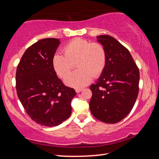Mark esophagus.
<instances>
[{"label":"esophagus","instance_id":"34e87169","mask_svg":"<svg viewBox=\"0 0 159 159\" xmlns=\"http://www.w3.org/2000/svg\"><path fill=\"white\" fill-rule=\"evenodd\" d=\"M75 90H76V92L77 93H79L81 92V91L83 90V89H82V88H76V89Z\"/></svg>","mask_w":159,"mask_h":159}]
</instances>
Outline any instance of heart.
Listing matches in <instances>:
<instances>
[{
  "mask_svg": "<svg viewBox=\"0 0 159 159\" xmlns=\"http://www.w3.org/2000/svg\"><path fill=\"white\" fill-rule=\"evenodd\" d=\"M64 53H55L52 57L53 69L60 78H65L77 64L78 69L66 78L65 83L74 88L85 87L92 78L102 74L107 64V52L99 43H91L77 38L64 47Z\"/></svg>",
  "mask_w": 159,
  "mask_h": 159,
  "instance_id": "obj_1",
  "label": "heart"
}]
</instances>
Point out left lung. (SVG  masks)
<instances>
[{
    "mask_svg": "<svg viewBox=\"0 0 159 159\" xmlns=\"http://www.w3.org/2000/svg\"><path fill=\"white\" fill-rule=\"evenodd\" d=\"M107 52V64L95 84L89 106L97 119L120 121L131 111L139 93V71L127 48L109 35L97 36Z\"/></svg>",
    "mask_w": 159,
    "mask_h": 159,
    "instance_id": "obj_1",
    "label": "left lung"
}]
</instances>
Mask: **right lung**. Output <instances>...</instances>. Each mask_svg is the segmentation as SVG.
Returning <instances> with one entry per match:
<instances>
[{"instance_id":"right-lung-1","label":"right lung","mask_w":159,"mask_h":159,"mask_svg":"<svg viewBox=\"0 0 159 159\" xmlns=\"http://www.w3.org/2000/svg\"><path fill=\"white\" fill-rule=\"evenodd\" d=\"M60 40L48 38L35 43L25 51L16 71V89L26 112L39 124L52 127L71 114V102L76 95L65 86L52 66Z\"/></svg>"}]
</instances>
